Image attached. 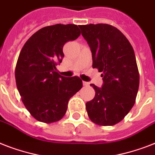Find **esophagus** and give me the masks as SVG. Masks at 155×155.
<instances>
[{
	"instance_id": "obj_1",
	"label": "esophagus",
	"mask_w": 155,
	"mask_h": 155,
	"mask_svg": "<svg viewBox=\"0 0 155 155\" xmlns=\"http://www.w3.org/2000/svg\"><path fill=\"white\" fill-rule=\"evenodd\" d=\"M83 84H84V86H85V87H88V86H89V83L83 81Z\"/></svg>"
}]
</instances>
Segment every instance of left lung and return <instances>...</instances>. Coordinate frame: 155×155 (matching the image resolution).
I'll list each match as a JSON object with an SVG mask.
<instances>
[{
	"instance_id": "1",
	"label": "left lung",
	"mask_w": 155,
	"mask_h": 155,
	"mask_svg": "<svg viewBox=\"0 0 155 155\" xmlns=\"http://www.w3.org/2000/svg\"><path fill=\"white\" fill-rule=\"evenodd\" d=\"M92 54V68L102 72L103 85L91 84L96 94L86 103L87 115L99 125L120 122L135 103L139 73L134 51L125 35L113 25H80Z\"/></svg>"
}]
</instances>
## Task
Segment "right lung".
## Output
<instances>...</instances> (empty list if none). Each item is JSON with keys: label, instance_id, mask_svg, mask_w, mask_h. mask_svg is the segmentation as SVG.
Wrapping results in <instances>:
<instances>
[{"label": "right lung", "instance_id": "obj_1", "mask_svg": "<svg viewBox=\"0 0 155 155\" xmlns=\"http://www.w3.org/2000/svg\"><path fill=\"white\" fill-rule=\"evenodd\" d=\"M80 35L74 24L47 26L35 33L21 51L15 69L17 87L26 109L38 121L62 119L70 98L83 87L80 78L64 77L56 69L64 57V44Z\"/></svg>", "mask_w": 155, "mask_h": 155}]
</instances>
